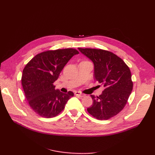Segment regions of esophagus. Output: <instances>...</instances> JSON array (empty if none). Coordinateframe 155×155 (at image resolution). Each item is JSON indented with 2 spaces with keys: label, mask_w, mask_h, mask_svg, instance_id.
Instances as JSON below:
<instances>
[{
  "label": "esophagus",
  "mask_w": 155,
  "mask_h": 155,
  "mask_svg": "<svg viewBox=\"0 0 155 155\" xmlns=\"http://www.w3.org/2000/svg\"><path fill=\"white\" fill-rule=\"evenodd\" d=\"M75 95L76 96H80V97H83V96H85V94H82V93H81L80 92H78V91H76V92H75Z\"/></svg>",
  "instance_id": "esophagus-1"
}]
</instances>
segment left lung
<instances>
[{"instance_id":"obj_1","label":"left lung","mask_w":155,"mask_h":155,"mask_svg":"<svg viewBox=\"0 0 155 155\" xmlns=\"http://www.w3.org/2000/svg\"><path fill=\"white\" fill-rule=\"evenodd\" d=\"M79 50L92 61L95 80L105 87L99 96L91 95L93 103L87 111L99 120L110 119L127 103L133 88L130 70L122 59L110 51L81 48Z\"/></svg>"}]
</instances>
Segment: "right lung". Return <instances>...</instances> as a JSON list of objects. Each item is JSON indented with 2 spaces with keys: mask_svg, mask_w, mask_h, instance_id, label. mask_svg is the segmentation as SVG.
<instances>
[{
  "mask_svg": "<svg viewBox=\"0 0 155 155\" xmlns=\"http://www.w3.org/2000/svg\"><path fill=\"white\" fill-rule=\"evenodd\" d=\"M76 49L64 48L46 50L34 56L23 69L21 83L29 105L43 118H53L59 114L74 93H62L55 89L54 81L58 79L64 67Z\"/></svg>",
  "mask_w": 155,
  "mask_h": 155,
  "instance_id": "1",
  "label": "right lung"
}]
</instances>
